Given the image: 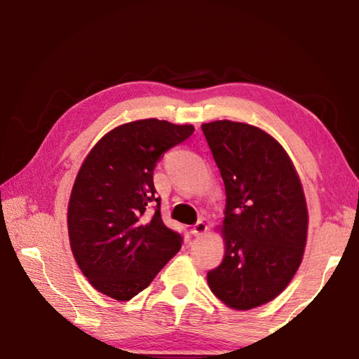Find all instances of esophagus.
I'll list each match as a JSON object with an SVG mask.
<instances>
[{"label": "esophagus", "instance_id": "1", "mask_svg": "<svg viewBox=\"0 0 359 359\" xmlns=\"http://www.w3.org/2000/svg\"><path fill=\"white\" fill-rule=\"evenodd\" d=\"M205 231H208V223L203 222V220L196 222V224L193 226V234L196 236V238H198V236H203Z\"/></svg>", "mask_w": 359, "mask_h": 359}]
</instances>
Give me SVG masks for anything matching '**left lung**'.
I'll list each match as a JSON object with an SVG mask.
<instances>
[{
	"label": "left lung",
	"mask_w": 359,
	"mask_h": 359,
	"mask_svg": "<svg viewBox=\"0 0 359 359\" xmlns=\"http://www.w3.org/2000/svg\"><path fill=\"white\" fill-rule=\"evenodd\" d=\"M203 133L226 191L224 258L208 283L226 306L248 311L287 288L307 239V205L287 151L257 126L218 120Z\"/></svg>",
	"instance_id": "obj_1"
}]
</instances>
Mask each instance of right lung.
Instances as JSON below:
<instances>
[{"label": "right lung", "mask_w": 359, "mask_h": 359, "mask_svg": "<svg viewBox=\"0 0 359 359\" xmlns=\"http://www.w3.org/2000/svg\"><path fill=\"white\" fill-rule=\"evenodd\" d=\"M193 131L158 118L131 121L85 158L69 198V242L83 276L109 297L130 301L180 250L182 234L163 223L154 169Z\"/></svg>", "instance_id": "add662e5"}]
</instances>
